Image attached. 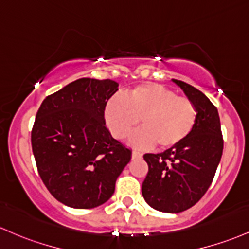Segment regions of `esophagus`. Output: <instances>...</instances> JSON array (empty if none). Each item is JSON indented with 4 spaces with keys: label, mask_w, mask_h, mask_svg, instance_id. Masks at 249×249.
<instances>
[{
    "label": "esophagus",
    "mask_w": 249,
    "mask_h": 249,
    "mask_svg": "<svg viewBox=\"0 0 249 249\" xmlns=\"http://www.w3.org/2000/svg\"><path fill=\"white\" fill-rule=\"evenodd\" d=\"M136 158H142V154L137 151H132V160H136Z\"/></svg>",
    "instance_id": "34e87169"
}]
</instances>
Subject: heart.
Returning <instances> with one entry per match:
<instances>
[{
  "label": "heart",
  "mask_w": 249,
  "mask_h": 249,
  "mask_svg": "<svg viewBox=\"0 0 249 249\" xmlns=\"http://www.w3.org/2000/svg\"><path fill=\"white\" fill-rule=\"evenodd\" d=\"M198 111L189 98L178 97L162 85L145 83L136 86L126 98H113L105 108V119L112 135L118 139L129 137L138 147L156 146L160 151L175 149L191 135Z\"/></svg>",
  "instance_id": "b5f03b06"
}]
</instances>
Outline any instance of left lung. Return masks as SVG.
<instances>
[{"instance_id": "1", "label": "left lung", "mask_w": 249, "mask_h": 249, "mask_svg": "<svg viewBox=\"0 0 249 249\" xmlns=\"http://www.w3.org/2000/svg\"><path fill=\"white\" fill-rule=\"evenodd\" d=\"M198 111L191 135L162 154H145L149 171L142 194L150 207L163 213H181L201 200L212 184L223 150L216 106L201 91L173 79Z\"/></svg>"}]
</instances>
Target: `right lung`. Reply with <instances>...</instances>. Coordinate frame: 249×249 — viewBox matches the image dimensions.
Listing matches in <instances>:
<instances>
[{
    "mask_svg": "<svg viewBox=\"0 0 249 249\" xmlns=\"http://www.w3.org/2000/svg\"><path fill=\"white\" fill-rule=\"evenodd\" d=\"M116 81L81 78L46 97L32 129L37 171L49 193L76 209H91L113 195L132 150L112 138L105 107Z\"/></svg>",
    "mask_w": 249,
    "mask_h": 249,
    "instance_id": "right-lung-1",
    "label": "right lung"
}]
</instances>
